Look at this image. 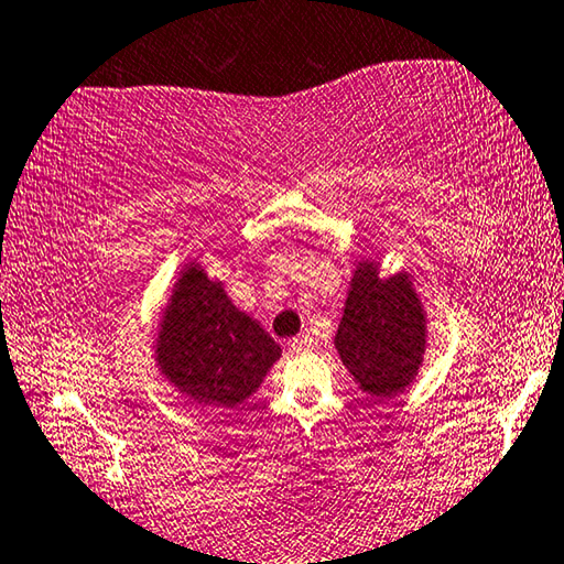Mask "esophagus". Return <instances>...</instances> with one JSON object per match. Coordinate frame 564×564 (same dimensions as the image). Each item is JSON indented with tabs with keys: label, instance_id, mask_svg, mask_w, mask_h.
<instances>
[{
	"label": "esophagus",
	"instance_id": "esophagus-1",
	"mask_svg": "<svg viewBox=\"0 0 564 564\" xmlns=\"http://www.w3.org/2000/svg\"><path fill=\"white\" fill-rule=\"evenodd\" d=\"M290 350H292V352H307V350H312V337H310V335L292 337V340H290Z\"/></svg>",
	"mask_w": 564,
	"mask_h": 564
}]
</instances>
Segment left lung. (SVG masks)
Instances as JSON below:
<instances>
[{"label": "left lung", "mask_w": 564, "mask_h": 564, "mask_svg": "<svg viewBox=\"0 0 564 564\" xmlns=\"http://www.w3.org/2000/svg\"><path fill=\"white\" fill-rule=\"evenodd\" d=\"M429 319L413 276H380L378 257L352 267L335 350L366 395L386 401L403 393L423 368Z\"/></svg>", "instance_id": "8db88e82"}]
</instances>
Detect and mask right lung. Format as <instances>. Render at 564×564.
Returning a JSON list of instances; mask_svg holds the SVG:
<instances>
[{
  "mask_svg": "<svg viewBox=\"0 0 564 564\" xmlns=\"http://www.w3.org/2000/svg\"><path fill=\"white\" fill-rule=\"evenodd\" d=\"M161 380L206 411H229L259 391L282 348L229 300L202 259L181 267L153 335Z\"/></svg>",
  "mask_w": 564,
  "mask_h": 564,
  "instance_id": "right-lung-1",
  "label": "right lung"
}]
</instances>
